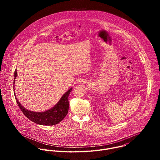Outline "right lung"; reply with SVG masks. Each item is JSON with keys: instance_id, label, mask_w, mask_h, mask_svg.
Wrapping results in <instances>:
<instances>
[{"instance_id": "right-lung-1", "label": "right lung", "mask_w": 160, "mask_h": 160, "mask_svg": "<svg viewBox=\"0 0 160 160\" xmlns=\"http://www.w3.org/2000/svg\"><path fill=\"white\" fill-rule=\"evenodd\" d=\"M16 76L17 71L16 70L14 75V87ZM14 90L15 89L14 88ZM72 90V88L68 90L52 108L43 112H35L29 111L25 109L20 104V102L16 99V97H15V98L21 111L30 120L39 125H54L61 122L68 114V109H69L68 96H69Z\"/></svg>"}]
</instances>
